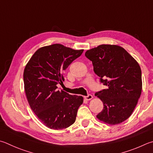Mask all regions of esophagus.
I'll return each instance as SVG.
<instances>
[{
	"instance_id": "1",
	"label": "esophagus",
	"mask_w": 153,
	"mask_h": 153,
	"mask_svg": "<svg viewBox=\"0 0 153 153\" xmlns=\"http://www.w3.org/2000/svg\"><path fill=\"white\" fill-rule=\"evenodd\" d=\"M84 98L86 100H90L93 98V96L91 95V94H88V96H84Z\"/></svg>"
}]
</instances>
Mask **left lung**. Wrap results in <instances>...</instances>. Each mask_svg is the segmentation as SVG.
I'll list each match as a JSON object with an SVG mask.
<instances>
[{
  "instance_id": "obj_1",
  "label": "left lung",
  "mask_w": 153,
  "mask_h": 153,
  "mask_svg": "<svg viewBox=\"0 0 153 153\" xmlns=\"http://www.w3.org/2000/svg\"><path fill=\"white\" fill-rule=\"evenodd\" d=\"M85 57L92 62L94 71L106 88L97 91L104 108L96 117L114 125L128 118L134 111L142 91L140 65L124 48L100 45L88 50Z\"/></svg>"
}]
</instances>
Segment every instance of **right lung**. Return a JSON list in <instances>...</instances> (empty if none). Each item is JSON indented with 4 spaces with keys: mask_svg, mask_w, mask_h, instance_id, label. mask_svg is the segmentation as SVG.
Instances as JSON below:
<instances>
[{
    "mask_svg": "<svg viewBox=\"0 0 153 153\" xmlns=\"http://www.w3.org/2000/svg\"><path fill=\"white\" fill-rule=\"evenodd\" d=\"M83 51L61 44L43 47L33 55L25 68V91L30 107L49 128H66L76 121L84 98L59 91L57 85L62 84L63 71Z\"/></svg>",
    "mask_w": 153,
    "mask_h": 153,
    "instance_id": "right-lung-1",
    "label": "right lung"
}]
</instances>
